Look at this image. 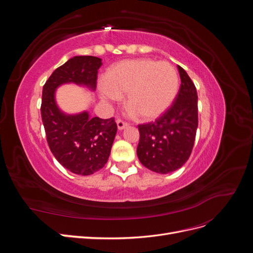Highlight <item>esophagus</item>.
I'll return each instance as SVG.
<instances>
[{
    "instance_id": "34e87169",
    "label": "esophagus",
    "mask_w": 253,
    "mask_h": 253,
    "mask_svg": "<svg viewBox=\"0 0 253 253\" xmlns=\"http://www.w3.org/2000/svg\"><path fill=\"white\" fill-rule=\"evenodd\" d=\"M116 124H117L118 129H124V128H126L127 126L126 122H125L124 120H121V119H117L116 120Z\"/></svg>"
}]
</instances>
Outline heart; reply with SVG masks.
I'll return each instance as SVG.
<instances>
[{
	"label": "heart",
	"mask_w": 253,
	"mask_h": 253,
	"mask_svg": "<svg viewBox=\"0 0 253 253\" xmlns=\"http://www.w3.org/2000/svg\"><path fill=\"white\" fill-rule=\"evenodd\" d=\"M178 87V74L171 63L149 58L131 59L111 66L104 74L100 98L106 102L117 101L126 93L131 111L143 120H152L170 108Z\"/></svg>",
	"instance_id": "heart-1"
}]
</instances>
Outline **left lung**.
<instances>
[{
	"label": "left lung",
	"instance_id": "1",
	"mask_svg": "<svg viewBox=\"0 0 253 253\" xmlns=\"http://www.w3.org/2000/svg\"><path fill=\"white\" fill-rule=\"evenodd\" d=\"M177 68L181 84L172 105L155 121L138 126L137 156L145 168L160 174L186 164L198 126L196 87L186 71L179 65Z\"/></svg>",
	"mask_w": 253,
	"mask_h": 253
}]
</instances>
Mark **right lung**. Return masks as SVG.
Segmentation results:
<instances>
[{"instance_id": "obj_1", "label": "right lung", "mask_w": 253, "mask_h": 253, "mask_svg": "<svg viewBox=\"0 0 253 253\" xmlns=\"http://www.w3.org/2000/svg\"><path fill=\"white\" fill-rule=\"evenodd\" d=\"M101 64L97 57H74L59 66L43 86L41 116L49 149L61 165L79 175L94 174L108 163L117 125L114 118H90L87 112L64 114L56 104L55 90L71 82L95 89Z\"/></svg>"}]
</instances>
